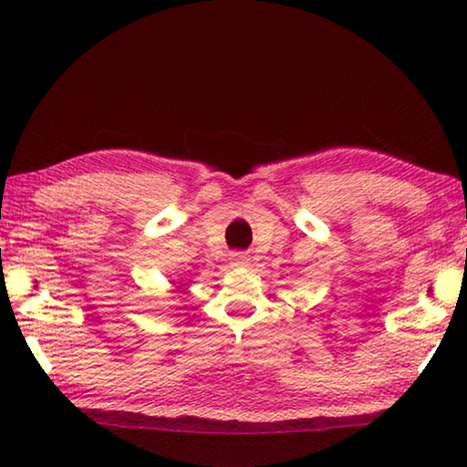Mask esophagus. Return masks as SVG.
<instances>
[{
	"mask_svg": "<svg viewBox=\"0 0 467 467\" xmlns=\"http://www.w3.org/2000/svg\"><path fill=\"white\" fill-rule=\"evenodd\" d=\"M231 265L233 267H249L251 265V257L244 255V253H233V255H231Z\"/></svg>",
	"mask_w": 467,
	"mask_h": 467,
	"instance_id": "34e87169",
	"label": "esophagus"
}]
</instances>
